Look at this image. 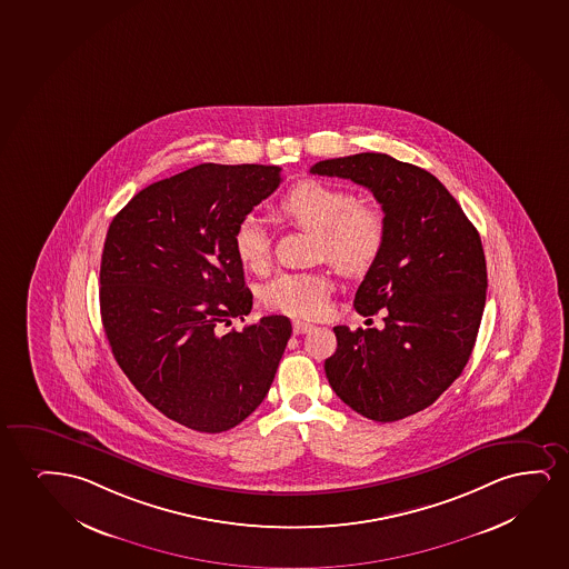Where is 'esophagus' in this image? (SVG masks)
<instances>
[{"mask_svg": "<svg viewBox=\"0 0 569 569\" xmlns=\"http://www.w3.org/2000/svg\"><path fill=\"white\" fill-rule=\"evenodd\" d=\"M312 328H315V326L309 325V322H303V320H296V322H293V332L296 333H307L310 332Z\"/></svg>", "mask_w": 569, "mask_h": 569, "instance_id": "34e87169", "label": "esophagus"}]
</instances>
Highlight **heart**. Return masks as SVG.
Returning <instances> with one entry per match:
<instances>
[{
  "mask_svg": "<svg viewBox=\"0 0 569 569\" xmlns=\"http://www.w3.org/2000/svg\"><path fill=\"white\" fill-rule=\"evenodd\" d=\"M289 223L318 233L317 257L346 276H362L385 251L388 223L380 207L359 202L353 192L325 181H299L278 204ZM233 251L251 272L264 273L272 260V241L257 216H247L233 231ZM333 283L320 272L280 273L262 289L272 310L299 318L320 317Z\"/></svg>",
  "mask_w": 569,
  "mask_h": 569,
  "instance_id": "heart-1",
  "label": "heart"
}]
</instances>
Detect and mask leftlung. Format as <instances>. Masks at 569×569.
<instances>
[{
	"label": "left lung",
	"mask_w": 569,
	"mask_h": 569,
	"mask_svg": "<svg viewBox=\"0 0 569 569\" xmlns=\"http://www.w3.org/2000/svg\"><path fill=\"white\" fill-rule=\"evenodd\" d=\"M310 173L351 179L385 210V251L355 293V310H385V328L336 326L328 382L357 413L393 422L448 390L471 357L487 301V260L458 200L413 163L378 152L322 160Z\"/></svg>",
	"instance_id": "8db88e82"
}]
</instances>
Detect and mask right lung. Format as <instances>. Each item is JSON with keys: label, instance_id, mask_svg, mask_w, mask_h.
Masks as SVG:
<instances>
[{"label": "right lung", "instance_id": "add662e5", "mask_svg": "<svg viewBox=\"0 0 569 569\" xmlns=\"http://www.w3.org/2000/svg\"><path fill=\"white\" fill-rule=\"evenodd\" d=\"M281 183L278 166L200 163L148 184L111 220L100 264L103 332L131 385L199 432L237 427L262 403L288 317L251 312L233 231Z\"/></svg>", "mask_w": 569, "mask_h": 569}]
</instances>
